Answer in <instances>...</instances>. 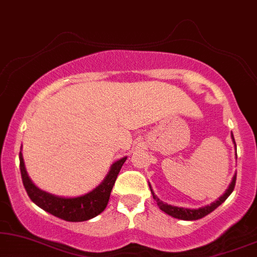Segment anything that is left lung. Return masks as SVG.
Wrapping results in <instances>:
<instances>
[{
  "label": "left lung",
  "instance_id": "1",
  "mask_svg": "<svg viewBox=\"0 0 257 257\" xmlns=\"http://www.w3.org/2000/svg\"><path fill=\"white\" fill-rule=\"evenodd\" d=\"M231 139H233V143H234V146H235V150H236V144H235V140H234V136L233 133H231ZM237 158V156H236ZM235 182H236V174L233 177V180H231L229 187L224 193L223 195H221L219 199L216 200L215 202H212L210 205H207L205 207H200V208H196V209H189V208H184V207H177V206H171V205H167V203H165L164 201H161V200L158 198L157 195H154V193L152 191V187H151L150 185V189L151 192H152V195H153V199L156 200L158 206H159V208L165 212L168 215L175 217V219H180V220H186V221H193V220H199V219H202L203 216L208 215L209 213H212L214 209H216L217 207H219L221 203H223L226 201V199L228 198L231 194V192L234 191V187H235Z\"/></svg>",
  "mask_w": 257,
  "mask_h": 257
}]
</instances>
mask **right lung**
<instances>
[{"instance_id":"add662e5","label":"right lung","mask_w":257,"mask_h":257,"mask_svg":"<svg viewBox=\"0 0 257 257\" xmlns=\"http://www.w3.org/2000/svg\"><path fill=\"white\" fill-rule=\"evenodd\" d=\"M126 161V157L121 158L112 164L103 182L86 194L76 196V198H63L50 193L42 191L35 186L27 173L22 152H20V170L22 177L23 186L31 199V201L45 212L57 216L59 219L70 221V222H82L97 216L106 208L110 194L121 166Z\"/></svg>"}]
</instances>
